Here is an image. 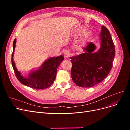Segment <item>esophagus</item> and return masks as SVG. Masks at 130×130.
<instances>
[{
    "label": "esophagus",
    "instance_id": "1",
    "mask_svg": "<svg viewBox=\"0 0 130 130\" xmlns=\"http://www.w3.org/2000/svg\"><path fill=\"white\" fill-rule=\"evenodd\" d=\"M64 57L65 58H67L70 55V52L68 50H65L64 52Z\"/></svg>",
    "mask_w": 130,
    "mask_h": 130
}]
</instances>
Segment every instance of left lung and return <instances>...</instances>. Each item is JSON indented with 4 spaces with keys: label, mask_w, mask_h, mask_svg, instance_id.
<instances>
[{
    "label": "left lung",
    "mask_w": 130,
    "mask_h": 130,
    "mask_svg": "<svg viewBox=\"0 0 130 130\" xmlns=\"http://www.w3.org/2000/svg\"><path fill=\"white\" fill-rule=\"evenodd\" d=\"M100 48L92 42L84 47V53L70 57L72 63L71 77L77 86L91 87L102 82L112 69L115 49L110 31L101 27Z\"/></svg>",
    "instance_id": "8db88e82"
}]
</instances>
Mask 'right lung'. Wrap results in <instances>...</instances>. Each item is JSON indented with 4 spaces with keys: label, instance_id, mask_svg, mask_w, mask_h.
<instances>
[{
    "label": "right lung",
    "instance_id": "1",
    "mask_svg": "<svg viewBox=\"0 0 130 130\" xmlns=\"http://www.w3.org/2000/svg\"><path fill=\"white\" fill-rule=\"evenodd\" d=\"M16 39L13 42V51L11 55V64L16 76L22 84L37 90L45 89L51 86L55 79L57 69L64 60L63 55L53 57L46 60L38 69L31 72L25 77L16 69L13 57L16 46Z\"/></svg>",
    "mask_w": 130,
    "mask_h": 130
}]
</instances>
